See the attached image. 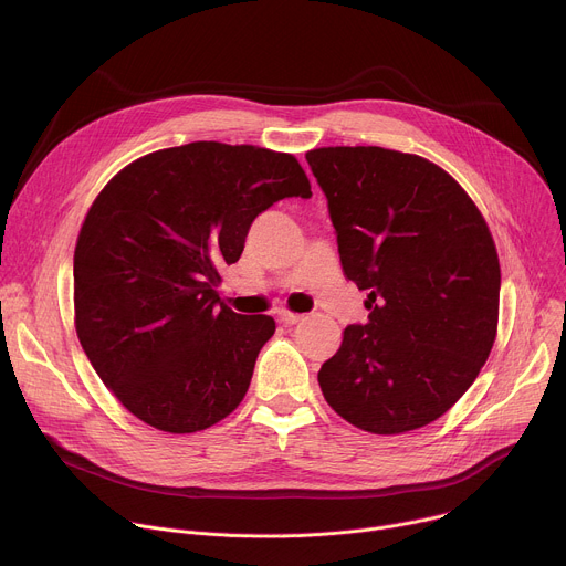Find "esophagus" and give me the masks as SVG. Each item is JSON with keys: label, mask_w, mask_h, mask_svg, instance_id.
I'll use <instances>...</instances> for the list:
<instances>
[{"label": "esophagus", "mask_w": 566, "mask_h": 566, "mask_svg": "<svg viewBox=\"0 0 566 566\" xmlns=\"http://www.w3.org/2000/svg\"><path fill=\"white\" fill-rule=\"evenodd\" d=\"M280 322H282L284 327H293V325H300V322H304V315H302V313L282 311V313H280Z\"/></svg>", "instance_id": "obj_1"}]
</instances>
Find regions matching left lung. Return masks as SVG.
Segmentation results:
<instances>
[{
	"label": "left lung",
	"mask_w": 566,
	"mask_h": 566,
	"mask_svg": "<svg viewBox=\"0 0 566 566\" xmlns=\"http://www.w3.org/2000/svg\"><path fill=\"white\" fill-rule=\"evenodd\" d=\"M306 160L343 271L369 308L319 367V389L365 432L423 428L465 394L497 336L502 273L489 223L423 156L358 145L317 147Z\"/></svg>",
	"instance_id": "8db88e82"
}]
</instances>
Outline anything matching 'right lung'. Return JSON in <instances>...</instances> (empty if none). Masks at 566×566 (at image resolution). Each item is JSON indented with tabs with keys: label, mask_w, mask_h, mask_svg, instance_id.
<instances>
[{
	"label": "right lung",
	"mask_w": 566,
	"mask_h": 566,
	"mask_svg": "<svg viewBox=\"0 0 566 566\" xmlns=\"http://www.w3.org/2000/svg\"><path fill=\"white\" fill-rule=\"evenodd\" d=\"M284 197H311L293 154L197 140L136 158L92 203L73 253L75 332L143 423L190 434L244 400L275 319L226 306L219 269Z\"/></svg>",
	"instance_id": "1"
}]
</instances>
